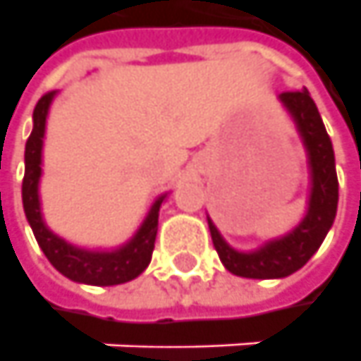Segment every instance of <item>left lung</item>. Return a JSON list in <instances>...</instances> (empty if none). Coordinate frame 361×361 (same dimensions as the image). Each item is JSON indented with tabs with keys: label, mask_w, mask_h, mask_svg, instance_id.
<instances>
[{
	"label": "left lung",
	"mask_w": 361,
	"mask_h": 361,
	"mask_svg": "<svg viewBox=\"0 0 361 361\" xmlns=\"http://www.w3.org/2000/svg\"><path fill=\"white\" fill-rule=\"evenodd\" d=\"M282 105L292 115L304 141L310 163V200L308 212L294 231L280 238L268 240L252 252H238L220 236L219 228L209 219L212 244L224 268L243 278H286L300 270L320 248L332 228L338 210V175L334 161L332 141L322 123L316 103L308 89L286 91L280 95Z\"/></svg>",
	"instance_id": "left-lung-1"
}]
</instances>
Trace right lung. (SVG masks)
I'll list each match as a JSON object with an SVG mask.
<instances>
[{"instance_id": "add662e5", "label": "right lung", "mask_w": 361, "mask_h": 361, "mask_svg": "<svg viewBox=\"0 0 361 361\" xmlns=\"http://www.w3.org/2000/svg\"><path fill=\"white\" fill-rule=\"evenodd\" d=\"M55 91L45 93L33 109V130L25 142V176L21 186L23 210L29 220V226L35 234V240L41 246L51 264L55 266L63 276L73 282L91 284V286H115L137 278L151 262L154 250V238L159 228V209L166 195L152 202L147 219L142 220L141 228L117 250H85L73 244L65 243L57 234L45 226L41 216L39 204V178H41V151L45 137V123L49 113L51 101Z\"/></svg>"}]
</instances>
